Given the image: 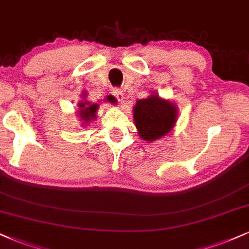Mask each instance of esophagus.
Masks as SVG:
<instances>
[{
	"mask_svg": "<svg viewBox=\"0 0 249 249\" xmlns=\"http://www.w3.org/2000/svg\"><path fill=\"white\" fill-rule=\"evenodd\" d=\"M112 94L116 96L117 100L121 102V103H123V102H124V92H123L121 89H118V88L112 89Z\"/></svg>",
	"mask_w": 249,
	"mask_h": 249,
	"instance_id": "34e87169",
	"label": "esophagus"
}]
</instances>
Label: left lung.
Segmentation results:
<instances>
[{"mask_svg":"<svg viewBox=\"0 0 249 249\" xmlns=\"http://www.w3.org/2000/svg\"><path fill=\"white\" fill-rule=\"evenodd\" d=\"M133 118L142 139L154 142L173 130L178 118V107L153 94L145 100L137 101L133 107Z\"/></svg>","mask_w":249,"mask_h":249,"instance_id":"1","label":"left lung"}]
</instances>
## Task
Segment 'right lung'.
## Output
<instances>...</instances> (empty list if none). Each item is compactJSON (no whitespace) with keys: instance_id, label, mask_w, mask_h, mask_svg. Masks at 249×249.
I'll return each instance as SVG.
<instances>
[{"instance_id":"1","label":"right lung","mask_w":249,"mask_h":249,"mask_svg":"<svg viewBox=\"0 0 249 249\" xmlns=\"http://www.w3.org/2000/svg\"><path fill=\"white\" fill-rule=\"evenodd\" d=\"M107 100H109L110 102H112V100L110 97H107ZM79 107H80V110L77 112H79L81 121L85 123V124H88L90 121H94V119H96V111H97V109H98L97 103L90 104L89 102L85 101V102H81V103H79Z\"/></svg>"}]
</instances>
